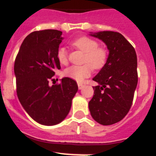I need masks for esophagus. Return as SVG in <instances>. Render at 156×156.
<instances>
[{"label":"esophagus","mask_w":156,"mask_h":156,"mask_svg":"<svg viewBox=\"0 0 156 156\" xmlns=\"http://www.w3.org/2000/svg\"><path fill=\"white\" fill-rule=\"evenodd\" d=\"M78 89H82L84 88V85L81 83H78Z\"/></svg>","instance_id":"1"}]
</instances>
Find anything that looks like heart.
<instances>
[{
    "label": "heart",
    "mask_w": 156,
    "mask_h": 156,
    "mask_svg": "<svg viewBox=\"0 0 156 156\" xmlns=\"http://www.w3.org/2000/svg\"><path fill=\"white\" fill-rule=\"evenodd\" d=\"M74 47L85 53L82 66H71L64 71V75L68 78L81 82L91 75L93 68L101 69L104 67L107 61V52L102 47H98V43L91 38L82 36L72 43ZM56 57L61 65H67L68 63V54L64 47H59Z\"/></svg>",
    "instance_id": "b5f03b06"
}]
</instances>
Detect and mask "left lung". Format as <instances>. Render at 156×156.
Listing matches in <instances>:
<instances>
[{
  "instance_id": "left-lung-1",
  "label": "left lung",
  "mask_w": 156,
  "mask_h": 156,
  "mask_svg": "<svg viewBox=\"0 0 156 156\" xmlns=\"http://www.w3.org/2000/svg\"><path fill=\"white\" fill-rule=\"evenodd\" d=\"M102 40L109 55L106 64L92 80L94 95L88 102L92 118L102 125L120 121L132 105L137 85V55L132 45L120 33L113 31L90 33Z\"/></svg>"
}]
</instances>
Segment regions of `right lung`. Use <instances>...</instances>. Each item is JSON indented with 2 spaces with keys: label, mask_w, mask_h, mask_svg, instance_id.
<instances>
[{
  "label": "right lung",
  "mask_w": 156,
  "mask_h": 156,
  "mask_svg": "<svg viewBox=\"0 0 156 156\" xmlns=\"http://www.w3.org/2000/svg\"><path fill=\"white\" fill-rule=\"evenodd\" d=\"M62 32L36 31L21 45L14 66L17 95L22 107L36 122L53 126L68 116L78 91L75 80L64 77L59 85H49V79L61 69L56 57L62 42Z\"/></svg>",
  "instance_id": "obj_1"
}]
</instances>
